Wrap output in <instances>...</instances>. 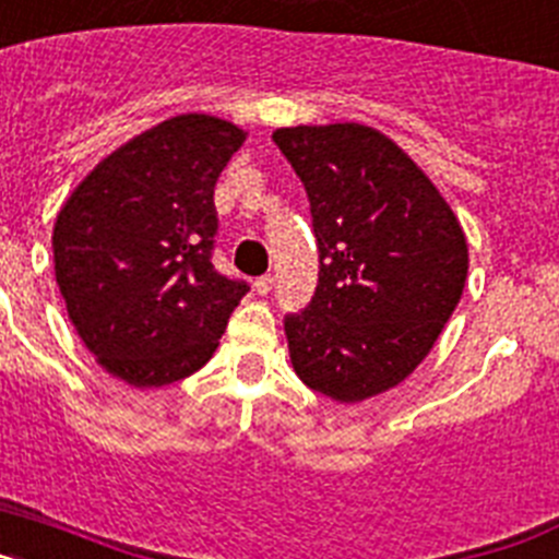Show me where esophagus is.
Instances as JSON below:
<instances>
[{
  "mask_svg": "<svg viewBox=\"0 0 559 559\" xmlns=\"http://www.w3.org/2000/svg\"><path fill=\"white\" fill-rule=\"evenodd\" d=\"M271 288H274V276H271V274L257 276V280H254V290H257V294L265 296V294H271Z\"/></svg>",
  "mask_w": 559,
  "mask_h": 559,
  "instance_id": "esophagus-1",
  "label": "esophagus"
}]
</instances>
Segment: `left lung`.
Returning a JSON list of instances; mask_svg holds the SVG:
<instances>
[{"label": "left lung", "mask_w": 559, "mask_h": 559, "mask_svg": "<svg viewBox=\"0 0 559 559\" xmlns=\"http://www.w3.org/2000/svg\"><path fill=\"white\" fill-rule=\"evenodd\" d=\"M271 140L305 185L319 283L285 316L290 360L313 392L358 403L431 353L462 299L467 243L406 153L358 122L280 128Z\"/></svg>", "instance_id": "1"}]
</instances>
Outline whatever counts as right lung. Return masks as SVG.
<instances>
[{
  "label": "right lung",
  "instance_id": "add662e5",
  "mask_svg": "<svg viewBox=\"0 0 559 559\" xmlns=\"http://www.w3.org/2000/svg\"><path fill=\"white\" fill-rule=\"evenodd\" d=\"M243 140L218 117H173L103 159L58 212L52 251L69 319L131 386L204 367L249 294L212 265L215 181Z\"/></svg>",
  "mask_w": 559,
  "mask_h": 559
}]
</instances>
